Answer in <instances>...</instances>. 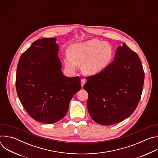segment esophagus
<instances>
[{
    "label": "esophagus",
    "mask_w": 158,
    "mask_h": 158,
    "mask_svg": "<svg viewBox=\"0 0 158 158\" xmlns=\"http://www.w3.org/2000/svg\"><path fill=\"white\" fill-rule=\"evenodd\" d=\"M85 83V81L84 79H81V87H83V86L84 85Z\"/></svg>",
    "instance_id": "34e87169"
}]
</instances>
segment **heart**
Segmentation results:
<instances>
[{"instance_id":"obj_1","label":"heart","mask_w":158,"mask_h":158,"mask_svg":"<svg viewBox=\"0 0 158 158\" xmlns=\"http://www.w3.org/2000/svg\"><path fill=\"white\" fill-rule=\"evenodd\" d=\"M64 62L67 69L75 70L82 64L84 74H98L109 65L113 57V49L110 45L98 39H93L82 43L73 44L69 48Z\"/></svg>"}]
</instances>
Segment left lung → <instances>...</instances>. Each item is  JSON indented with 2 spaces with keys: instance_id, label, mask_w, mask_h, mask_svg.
Here are the masks:
<instances>
[{
  "instance_id": "1",
  "label": "left lung",
  "mask_w": 158,
  "mask_h": 158,
  "mask_svg": "<svg viewBox=\"0 0 158 158\" xmlns=\"http://www.w3.org/2000/svg\"><path fill=\"white\" fill-rule=\"evenodd\" d=\"M114 61L101 73L87 77L90 116L101 125L118 123L131 116L140 101L144 73L138 55L123 43Z\"/></svg>"
}]
</instances>
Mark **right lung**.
<instances>
[{
  "mask_svg": "<svg viewBox=\"0 0 158 158\" xmlns=\"http://www.w3.org/2000/svg\"><path fill=\"white\" fill-rule=\"evenodd\" d=\"M56 38L32 43L19 59L16 74L18 97L37 121L53 124L62 119L71 99L81 88L79 77L63 75Z\"/></svg>",
  "mask_w": 158,
  "mask_h": 158,
  "instance_id": "add662e5",
  "label": "right lung"
}]
</instances>
